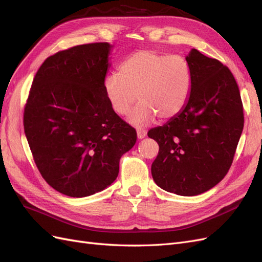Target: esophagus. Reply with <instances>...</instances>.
Wrapping results in <instances>:
<instances>
[{
	"mask_svg": "<svg viewBox=\"0 0 262 262\" xmlns=\"http://www.w3.org/2000/svg\"><path fill=\"white\" fill-rule=\"evenodd\" d=\"M145 136H146V130L145 129L137 128V137H138V139H143Z\"/></svg>",
	"mask_w": 262,
	"mask_h": 262,
	"instance_id": "esophagus-1",
	"label": "esophagus"
}]
</instances>
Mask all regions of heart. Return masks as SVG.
I'll list each match as a JSON object with an SVG mask.
<instances>
[{
	"mask_svg": "<svg viewBox=\"0 0 262 262\" xmlns=\"http://www.w3.org/2000/svg\"><path fill=\"white\" fill-rule=\"evenodd\" d=\"M191 83V68L182 55L138 50L122 62L119 74L106 77L104 85L112 109L120 116L128 115L140 100L128 122L141 127L157 117L170 120L179 115L187 103Z\"/></svg>",
	"mask_w": 262,
	"mask_h": 262,
	"instance_id": "heart-1",
	"label": "heart"
}]
</instances>
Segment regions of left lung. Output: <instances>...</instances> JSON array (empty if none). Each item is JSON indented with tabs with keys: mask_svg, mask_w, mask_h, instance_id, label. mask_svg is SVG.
Returning <instances> with one entry per match:
<instances>
[{
	"mask_svg": "<svg viewBox=\"0 0 262 262\" xmlns=\"http://www.w3.org/2000/svg\"><path fill=\"white\" fill-rule=\"evenodd\" d=\"M192 83L179 115L147 133L159 145L155 183L180 196H197L224 179L244 126L240 91L229 68L197 49L186 55Z\"/></svg>",
	"mask_w": 262,
	"mask_h": 262,
	"instance_id": "obj_1",
	"label": "left lung"
}]
</instances>
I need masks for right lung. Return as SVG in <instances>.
I'll return each mask as SVG.
<instances>
[{
	"label": "right lung",
	"instance_id": "right-lung-1",
	"mask_svg": "<svg viewBox=\"0 0 262 262\" xmlns=\"http://www.w3.org/2000/svg\"><path fill=\"white\" fill-rule=\"evenodd\" d=\"M112 48L95 42L55 53L31 86L26 137L42 178L66 196L86 197L110 186L121 156L137 140L105 92Z\"/></svg>",
	"mask_w": 262,
	"mask_h": 262
}]
</instances>
